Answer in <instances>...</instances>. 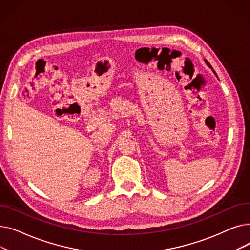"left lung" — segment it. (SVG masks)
Segmentation results:
<instances>
[{
    "instance_id": "1",
    "label": "left lung",
    "mask_w": 250,
    "mask_h": 250,
    "mask_svg": "<svg viewBox=\"0 0 250 250\" xmlns=\"http://www.w3.org/2000/svg\"><path fill=\"white\" fill-rule=\"evenodd\" d=\"M206 62H207V64H208V67H211V64H209V62H208V61H206ZM211 68H212V67H211Z\"/></svg>"
}]
</instances>
